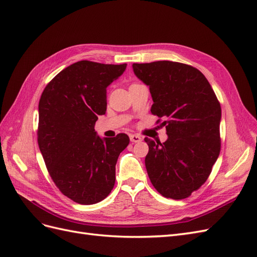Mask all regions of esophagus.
<instances>
[{"label":"esophagus","instance_id":"1","mask_svg":"<svg viewBox=\"0 0 257 257\" xmlns=\"http://www.w3.org/2000/svg\"><path fill=\"white\" fill-rule=\"evenodd\" d=\"M130 139H131L132 143H141L143 141V138L139 135H136V134L130 135Z\"/></svg>","mask_w":257,"mask_h":257}]
</instances>
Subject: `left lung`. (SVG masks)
Returning <instances> with one entry per match:
<instances>
[{"label": "left lung", "instance_id": "8db88e82", "mask_svg": "<svg viewBox=\"0 0 257 257\" xmlns=\"http://www.w3.org/2000/svg\"><path fill=\"white\" fill-rule=\"evenodd\" d=\"M135 75L149 85L151 113L166 120L165 143L145 142L148 176L161 195L184 199L211 174L221 151V105L197 68L173 61L134 63Z\"/></svg>", "mask_w": 257, "mask_h": 257}]
</instances>
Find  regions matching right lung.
I'll return each mask as SVG.
<instances>
[{
    "instance_id": "1",
    "label": "right lung",
    "mask_w": 257,
    "mask_h": 257,
    "mask_svg": "<svg viewBox=\"0 0 257 257\" xmlns=\"http://www.w3.org/2000/svg\"><path fill=\"white\" fill-rule=\"evenodd\" d=\"M126 64L79 61L46 85L38 104L37 143L54 184L69 199L93 205L113 189L115 164L130 144L126 134L96 136L98 115L106 113V88Z\"/></svg>"
}]
</instances>
